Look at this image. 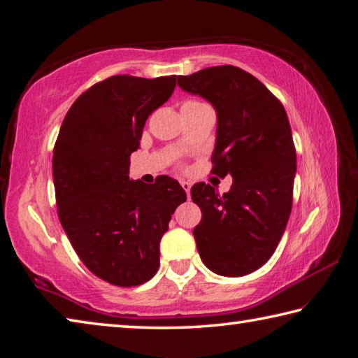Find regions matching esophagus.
I'll use <instances>...</instances> for the list:
<instances>
[{
  "label": "esophagus",
  "mask_w": 358,
  "mask_h": 358,
  "mask_svg": "<svg viewBox=\"0 0 358 358\" xmlns=\"http://www.w3.org/2000/svg\"><path fill=\"white\" fill-rule=\"evenodd\" d=\"M180 187H182V189L185 190V193H187V196L190 195V189H192V184L190 182H187V180H180Z\"/></svg>",
  "instance_id": "1"
}]
</instances>
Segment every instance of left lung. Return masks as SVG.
<instances>
[{
    "instance_id": "obj_1",
    "label": "left lung",
    "mask_w": 358,
    "mask_h": 358,
    "mask_svg": "<svg viewBox=\"0 0 358 358\" xmlns=\"http://www.w3.org/2000/svg\"><path fill=\"white\" fill-rule=\"evenodd\" d=\"M178 85L217 110L210 173L233 178L222 196L209 184L192 187L203 214L196 249L213 273L244 276L269 260L290 217L296 152L289 119L259 79L231 64L179 76Z\"/></svg>"
}]
</instances>
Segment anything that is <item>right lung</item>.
<instances>
[{
  "mask_svg": "<svg viewBox=\"0 0 358 358\" xmlns=\"http://www.w3.org/2000/svg\"><path fill=\"white\" fill-rule=\"evenodd\" d=\"M174 87L176 76H113L76 99L58 133L52 158L58 219L82 263L113 285L154 278L160 239L187 200L168 176L150 185L128 178L145 120Z\"/></svg>",
  "mask_w": 358,
  "mask_h": 358,
  "instance_id": "right-lung-1",
  "label": "right lung"
}]
</instances>
